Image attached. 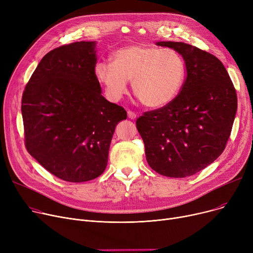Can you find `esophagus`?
<instances>
[{"mask_svg": "<svg viewBox=\"0 0 253 253\" xmlns=\"http://www.w3.org/2000/svg\"><path fill=\"white\" fill-rule=\"evenodd\" d=\"M127 115H128V118L131 119V120H134L136 118V114L134 112H132V111H128Z\"/></svg>", "mask_w": 253, "mask_h": 253, "instance_id": "obj_1", "label": "esophagus"}]
</instances>
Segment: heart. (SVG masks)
<instances>
[{
  "instance_id": "heart-1",
  "label": "heart",
  "mask_w": 253,
  "mask_h": 253,
  "mask_svg": "<svg viewBox=\"0 0 253 253\" xmlns=\"http://www.w3.org/2000/svg\"><path fill=\"white\" fill-rule=\"evenodd\" d=\"M112 60L97 61L93 71L105 96L114 102L122 98L131 80L132 91L144 106L162 108L176 98L187 77L184 58L170 48L126 46L115 51Z\"/></svg>"
}]
</instances>
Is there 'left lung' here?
<instances>
[{
  "label": "left lung",
  "mask_w": 253,
  "mask_h": 253,
  "mask_svg": "<svg viewBox=\"0 0 253 253\" xmlns=\"http://www.w3.org/2000/svg\"><path fill=\"white\" fill-rule=\"evenodd\" d=\"M174 49L187 78L174 100L136 120L151 168L168 177H187L221 155L237 112V93L222 62L182 42H157Z\"/></svg>",
  "instance_id": "left-lung-1"
}]
</instances>
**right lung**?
<instances>
[{
  "label": "right lung",
  "instance_id": "obj_1",
  "mask_svg": "<svg viewBox=\"0 0 253 253\" xmlns=\"http://www.w3.org/2000/svg\"><path fill=\"white\" fill-rule=\"evenodd\" d=\"M95 42L48 52L22 94L28 152L51 174L70 182L98 177L108 165L117 124L126 111L101 95L94 76Z\"/></svg>",
  "mask_w": 253,
  "mask_h": 253
}]
</instances>
